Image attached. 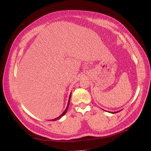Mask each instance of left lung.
<instances>
[{
  "mask_svg": "<svg viewBox=\"0 0 151 151\" xmlns=\"http://www.w3.org/2000/svg\"><path fill=\"white\" fill-rule=\"evenodd\" d=\"M120 111H115V112H111V113H113V114H114V113H118V112H119Z\"/></svg>",
  "mask_w": 151,
  "mask_h": 151,
  "instance_id": "1",
  "label": "left lung"
}]
</instances>
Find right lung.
<instances>
[{"label":"right lung","instance_id":"obj_1","mask_svg":"<svg viewBox=\"0 0 151 151\" xmlns=\"http://www.w3.org/2000/svg\"><path fill=\"white\" fill-rule=\"evenodd\" d=\"M71 93H70V96H69V99H68V104H67V108H66V109H65L64 111H63V113H62L61 115H60L59 117H56V118L54 119H52V120H51L52 121H56V120L59 119H60V118H61L62 116H64V115L65 114V113H67V109H68V106H69V104H70V98H71Z\"/></svg>","mask_w":151,"mask_h":151}]
</instances>
